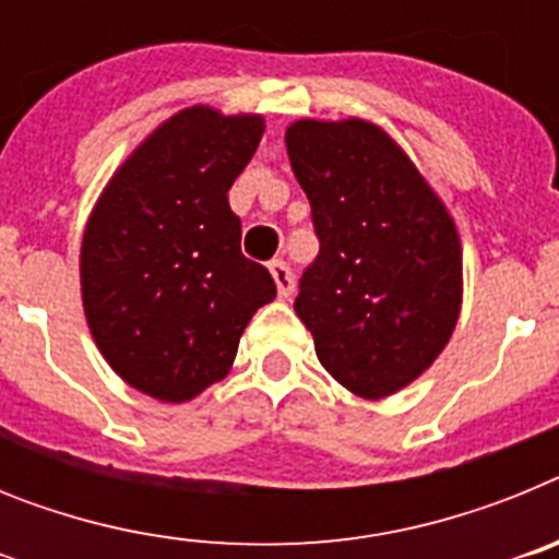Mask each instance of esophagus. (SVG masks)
<instances>
[{"mask_svg":"<svg viewBox=\"0 0 559 559\" xmlns=\"http://www.w3.org/2000/svg\"><path fill=\"white\" fill-rule=\"evenodd\" d=\"M269 269H271V276H274L280 296H283V299H288V296L294 294V271H290L288 263H283V260H271Z\"/></svg>","mask_w":559,"mask_h":559,"instance_id":"obj_1","label":"esophagus"}]
</instances>
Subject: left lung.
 <instances>
[{"label":"left lung","instance_id":"obj_1","mask_svg":"<svg viewBox=\"0 0 559 559\" xmlns=\"http://www.w3.org/2000/svg\"><path fill=\"white\" fill-rule=\"evenodd\" d=\"M285 145L319 237L296 316L341 386L386 397L426 372L456 328V226L412 159L372 122L299 120Z\"/></svg>","mask_w":559,"mask_h":559}]
</instances>
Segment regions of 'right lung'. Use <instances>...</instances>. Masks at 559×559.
Here are the masks:
<instances>
[{"instance_id": "add662e5", "label": "right lung", "mask_w": 559, "mask_h": 559, "mask_svg": "<svg viewBox=\"0 0 559 559\" xmlns=\"http://www.w3.org/2000/svg\"><path fill=\"white\" fill-rule=\"evenodd\" d=\"M263 117L179 111L114 173L86 224L83 310L103 358L133 389L185 403L229 372L269 269L240 251L226 192L263 140Z\"/></svg>"}]
</instances>
